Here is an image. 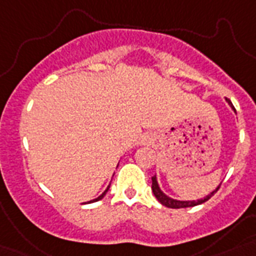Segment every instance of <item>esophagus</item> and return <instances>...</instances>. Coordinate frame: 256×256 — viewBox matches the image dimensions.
<instances>
[{
    "label": "esophagus",
    "instance_id": "1",
    "mask_svg": "<svg viewBox=\"0 0 256 256\" xmlns=\"http://www.w3.org/2000/svg\"><path fill=\"white\" fill-rule=\"evenodd\" d=\"M152 140H154V138H152V134H144V136H142V142H144V144H152Z\"/></svg>",
    "mask_w": 256,
    "mask_h": 256
}]
</instances>
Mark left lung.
Wrapping results in <instances>:
<instances>
[{
	"label": "left lung",
	"mask_w": 256,
	"mask_h": 256,
	"mask_svg": "<svg viewBox=\"0 0 256 256\" xmlns=\"http://www.w3.org/2000/svg\"><path fill=\"white\" fill-rule=\"evenodd\" d=\"M228 102V104L231 106V108L235 112L234 106L231 104L230 100H227ZM152 192H154V195H156V198L160 200L164 206L166 207H170V208H183V207H192V206H198V204H202V203H204L206 200H208V199L212 196V195L216 192V191L219 190V187H220V183H219L218 186H216V188L215 190H212L208 195H206L204 198H200V199H194V200H179V199H175V198H171V196H168V195H166L164 192V191L160 190V184H158V179H156V175H154L152 176Z\"/></svg>",
	"instance_id": "1"
}]
</instances>
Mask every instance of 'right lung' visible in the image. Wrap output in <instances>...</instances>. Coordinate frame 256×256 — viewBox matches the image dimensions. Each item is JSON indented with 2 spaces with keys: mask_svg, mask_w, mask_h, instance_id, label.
<instances>
[{
  "mask_svg": "<svg viewBox=\"0 0 256 256\" xmlns=\"http://www.w3.org/2000/svg\"><path fill=\"white\" fill-rule=\"evenodd\" d=\"M108 188H110V184H108V186L106 187V190H104V192H102V194H100V196H98V198L92 199V200H88V202H86V203H92V202H96V200H100V199H102L104 196V195H106V192H108Z\"/></svg>",
  "mask_w": 256,
  "mask_h": 256,
  "instance_id": "add662e5",
  "label": "right lung"
}]
</instances>
